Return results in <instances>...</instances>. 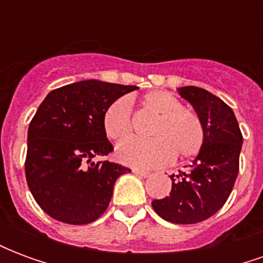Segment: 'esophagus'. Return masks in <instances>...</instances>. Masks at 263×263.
Here are the masks:
<instances>
[{"mask_svg": "<svg viewBox=\"0 0 263 263\" xmlns=\"http://www.w3.org/2000/svg\"><path fill=\"white\" fill-rule=\"evenodd\" d=\"M134 173H135V175H137V176H139V177H148L149 175H151V173H149V172H145V171H139V169H134Z\"/></svg>", "mask_w": 263, "mask_h": 263, "instance_id": "obj_1", "label": "esophagus"}]
</instances>
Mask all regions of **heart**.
<instances>
[{
  "mask_svg": "<svg viewBox=\"0 0 263 263\" xmlns=\"http://www.w3.org/2000/svg\"><path fill=\"white\" fill-rule=\"evenodd\" d=\"M143 107L156 114L149 129L152 139L131 138L121 142L115 154L118 160L134 167L151 169L169 163L176 155L179 159L193 158L203 148L204 126L194 111L183 108L173 94L155 90L145 94ZM104 131L112 141L125 139L132 134L131 101L121 97L109 104L103 118Z\"/></svg>",
  "mask_w": 263,
  "mask_h": 263,
  "instance_id": "obj_1",
  "label": "heart"
}]
</instances>
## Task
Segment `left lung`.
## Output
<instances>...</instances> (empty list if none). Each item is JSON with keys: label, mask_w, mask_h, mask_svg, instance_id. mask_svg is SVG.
Instances as JSON below:
<instances>
[{"label": "left lung", "mask_w": 263, "mask_h": 263, "mask_svg": "<svg viewBox=\"0 0 263 263\" xmlns=\"http://www.w3.org/2000/svg\"><path fill=\"white\" fill-rule=\"evenodd\" d=\"M177 91L203 122L204 143L189 171L171 176L169 196L154 200L152 207L169 222L196 224L214 215L230 197L239 171L242 134L234 111L221 98L194 86Z\"/></svg>", "instance_id": "obj_1"}]
</instances>
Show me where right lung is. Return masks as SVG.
Returning <instances> with one entry per match:
<instances>
[{
  "mask_svg": "<svg viewBox=\"0 0 263 263\" xmlns=\"http://www.w3.org/2000/svg\"><path fill=\"white\" fill-rule=\"evenodd\" d=\"M137 86L83 80L50 91L28 129L25 175L39 207L52 218L81 226L108 207L117 179L128 167L108 160L114 148L104 131L109 104Z\"/></svg>",
  "mask_w": 263,
  "mask_h": 263,
  "instance_id": "add662e5",
  "label": "right lung"
}]
</instances>
